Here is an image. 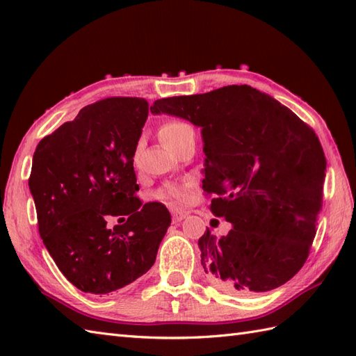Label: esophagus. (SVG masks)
Returning a JSON list of instances; mask_svg holds the SVG:
<instances>
[{
	"label": "esophagus",
	"instance_id": "obj_1",
	"mask_svg": "<svg viewBox=\"0 0 356 356\" xmlns=\"http://www.w3.org/2000/svg\"><path fill=\"white\" fill-rule=\"evenodd\" d=\"M186 216H188L186 211H182V209H172V220H174V222H182Z\"/></svg>",
	"mask_w": 356,
	"mask_h": 356
}]
</instances>
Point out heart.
<instances>
[{"label": "heart", "mask_w": 356, "mask_h": 356, "mask_svg": "<svg viewBox=\"0 0 356 356\" xmlns=\"http://www.w3.org/2000/svg\"><path fill=\"white\" fill-rule=\"evenodd\" d=\"M159 136L166 147L176 151L188 138L195 136V133L194 128L188 122L174 119L161 127ZM154 195L159 200H182L185 197V190L182 184H166L159 188Z\"/></svg>", "instance_id": "heart-1"}]
</instances>
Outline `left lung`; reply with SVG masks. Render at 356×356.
<instances>
[{
	"instance_id": "left-lung-1",
	"label": "left lung",
	"mask_w": 356,
	"mask_h": 356,
	"mask_svg": "<svg viewBox=\"0 0 356 356\" xmlns=\"http://www.w3.org/2000/svg\"><path fill=\"white\" fill-rule=\"evenodd\" d=\"M202 128L203 191L209 209L234 228L199 240L211 282L236 295L268 292L303 268L323 207L326 157L297 115L249 86H228L151 105Z\"/></svg>"
}]
</instances>
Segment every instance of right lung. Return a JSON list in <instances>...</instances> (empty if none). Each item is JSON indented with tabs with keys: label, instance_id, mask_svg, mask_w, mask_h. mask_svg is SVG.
Wrapping results in <instances>:
<instances>
[{
	"label": "right lung",
	"instance_id": "add662e5",
	"mask_svg": "<svg viewBox=\"0 0 356 356\" xmlns=\"http://www.w3.org/2000/svg\"><path fill=\"white\" fill-rule=\"evenodd\" d=\"M148 116L143 97H105L38 143L29 188L51 259L82 292L110 293L156 261L171 214L136 195L133 156ZM110 215L120 225L106 228Z\"/></svg>",
	"mask_w": 356,
	"mask_h": 356
}]
</instances>
